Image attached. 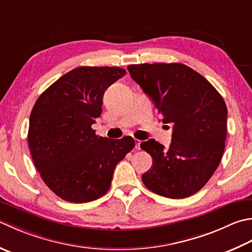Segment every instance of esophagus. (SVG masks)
<instances>
[{"label":"esophagus","mask_w":252,"mask_h":252,"mask_svg":"<svg viewBox=\"0 0 252 252\" xmlns=\"http://www.w3.org/2000/svg\"><path fill=\"white\" fill-rule=\"evenodd\" d=\"M142 141L141 140H135V147L137 150H140V145H141Z\"/></svg>","instance_id":"esophagus-1"}]
</instances>
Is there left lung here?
<instances>
[{"label": "left lung", "mask_w": 252, "mask_h": 252, "mask_svg": "<svg viewBox=\"0 0 252 252\" xmlns=\"http://www.w3.org/2000/svg\"><path fill=\"white\" fill-rule=\"evenodd\" d=\"M154 102L162 123H171L169 149L154 139L141 143L153 165L143 184L156 194L184 199L203 188L220 165L227 132V107L214 86L181 63L127 66Z\"/></svg>", "instance_id": "8db88e82"}]
</instances>
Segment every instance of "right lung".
I'll use <instances>...</instances> for the list:
<instances>
[{
  "label": "right lung",
  "mask_w": 252,
  "mask_h": 252,
  "mask_svg": "<svg viewBox=\"0 0 252 252\" xmlns=\"http://www.w3.org/2000/svg\"><path fill=\"white\" fill-rule=\"evenodd\" d=\"M115 66H80L64 74L39 98L29 118L28 145L49 189L73 203L97 200L109 190L113 171L135 143L96 135L102 97L126 75Z\"/></svg>",
  "instance_id": "obj_1"
}]
</instances>
